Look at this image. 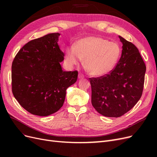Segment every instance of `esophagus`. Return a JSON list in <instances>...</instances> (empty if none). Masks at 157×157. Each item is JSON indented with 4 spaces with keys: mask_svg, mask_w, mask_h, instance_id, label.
Returning <instances> with one entry per match:
<instances>
[{
    "mask_svg": "<svg viewBox=\"0 0 157 157\" xmlns=\"http://www.w3.org/2000/svg\"><path fill=\"white\" fill-rule=\"evenodd\" d=\"M84 77V75H82V74H81V73H79L78 74V78H83Z\"/></svg>",
    "mask_w": 157,
    "mask_h": 157,
    "instance_id": "esophagus-1",
    "label": "esophagus"
}]
</instances>
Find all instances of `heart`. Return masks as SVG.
Masks as SVG:
<instances>
[{
    "instance_id": "1",
    "label": "heart",
    "mask_w": 157,
    "mask_h": 157,
    "mask_svg": "<svg viewBox=\"0 0 157 157\" xmlns=\"http://www.w3.org/2000/svg\"><path fill=\"white\" fill-rule=\"evenodd\" d=\"M121 54L120 47L114 42H108L99 36H88L76 42L74 48L66 50L65 61L69 67L84 59V65L89 73L101 77L115 67Z\"/></svg>"
}]
</instances>
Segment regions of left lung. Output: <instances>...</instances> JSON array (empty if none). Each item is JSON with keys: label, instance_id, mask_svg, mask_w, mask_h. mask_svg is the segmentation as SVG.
<instances>
[{"label": "left lung", "instance_id": "obj_1", "mask_svg": "<svg viewBox=\"0 0 157 157\" xmlns=\"http://www.w3.org/2000/svg\"><path fill=\"white\" fill-rule=\"evenodd\" d=\"M122 43V54L109 74L90 78L92 104L101 115L119 117L140 100L144 90L146 66L137 47L118 36Z\"/></svg>", "mask_w": 157, "mask_h": 157}]
</instances>
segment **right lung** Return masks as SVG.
<instances>
[{"label":"right lung","instance_id":"obj_1","mask_svg":"<svg viewBox=\"0 0 157 157\" xmlns=\"http://www.w3.org/2000/svg\"><path fill=\"white\" fill-rule=\"evenodd\" d=\"M58 33L28 42L12 65V90L20 105L33 115L45 117L63 106L66 90L76 82L78 71H63V52Z\"/></svg>","mask_w":157,"mask_h":157}]
</instances>
